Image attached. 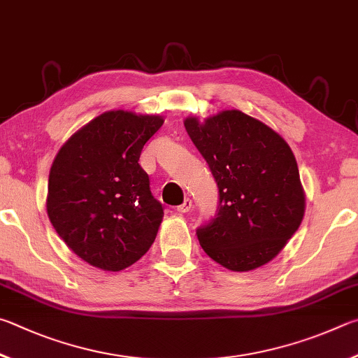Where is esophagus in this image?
<instances>
[{
    "label": "esophagus",
    "instance_id": "obj_1",
    "mask_svg": "<svg viewBox=\"0 0 358 358\" xmlns=\"http://www.w3.org/2000/svg\"><path fill=\"white\" fill-rule=\"evenodd\" d=\"M192 206H193L192 199L187 198L182 204L178 206V212H179V214H185V212H189L192 209Z\"/></svg>",
    "mask_w": 358,
    "mask_h": 358
}]
</instances>
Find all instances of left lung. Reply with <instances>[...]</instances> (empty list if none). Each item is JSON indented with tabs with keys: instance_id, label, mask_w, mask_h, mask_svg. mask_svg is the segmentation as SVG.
I'll list each match as a JSON object with an SVG mask.
<instances>
[{
	"instance_id": "8db88e82",
	"label": "left lung",
	"mask_w": 358,
	"mask_h": 358,
	"mask_svg": "<svg viewBox=\"0 0 358 358\" xmlns=\"http://www.w3.org/2000/svg\"><path fill=\"white\" fill-rule=\"evenodd\" d=\"M184 125L220 195L215 218L196 231L199 245L234 272L267 264L305 214V192L289 144L239 110H224L204 121L189 116Z\"/></svg>"
}]
</instances>
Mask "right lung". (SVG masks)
<instances>
[{
  "label": "right lung",
  "instance_id": "1",
  "mask_svg": "<svg viewBox=\"0 0 358 358\" xmlns=\"http://www.w3.org/2000/svg\"><path fill=\"white\" fill-rule=\"evenodd\" d=\"M162 124L159 115L105 111L56 154L47 214L66 245L87 264L119 272L154 243L163 208L138 160Z\"/></svg>",
  "mask_w": 358,
  "mask_h": 358
}]
</instances>
